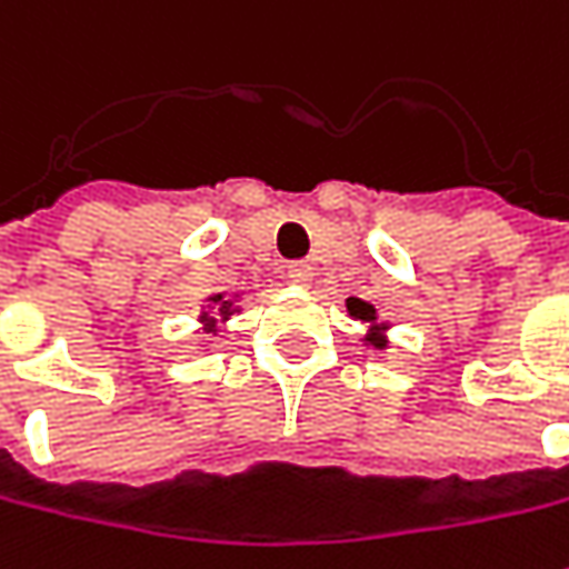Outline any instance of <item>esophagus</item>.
<instances>
[{
  "mask_svg": "<svg viewBox=\"0 0 569 569\" xmlns=\"http://www.w3.org/2000/svg\"><path fill=\"white\" fill-rule=\"evenodd\" d=\"M286 273H289V280H292V283L305 286V283H311V277H315V267L308 264V261H296V264H289V270H286Z\"/></svg>",
  "mask_w": 569,
  "mask_h": 569,
  "instance_id": "obj_1",
  "label": "esophagus"
}]
</instances>
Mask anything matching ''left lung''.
<instances>
[{
	"instance_id": "obj_1",
	"label": "left lung",
	"mask_w": 569,
	"mask_h": 569,
	"mask_svg": "<svg viewBox=\"0 0 569 569\" xmlns=\"http://www.w3.org/2000/svg\"><path fill=\"white\" fill-rule=\"evenodd\" d=\"M346 311H349V318L368 323L365 346H371V349H387V346H390L387 343V330H390V323L378 318V308H375V305L362 302V299H346Z\"/></svg>"
}]
</instances>
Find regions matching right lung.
<instances>
[{
	"label": "right lung",
	"mask_w": 569,
	"mask_h": 569,
	"mask_svg": "<svg viewBox=\"0 0 569 569\" xmlns=\"http://www.w3.org/2000/svg\"><path fill=\"white\" fill-rule=\"evenodd\" d=\"M236 311H239V296L217 292V296H207V305L201 308V318H198V321L204 323V333H217L220 323L229 321Z\"/></svg>",
	"instance_id": "obj_1"
}]
</instances>
